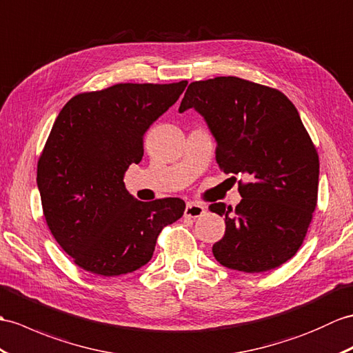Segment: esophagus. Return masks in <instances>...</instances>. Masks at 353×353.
Returning <instances> with one entry per match:
<instances>
[{
  "label": "esophagus",
  "mask_w": 353,
  "mask_h": 353,
  "mask_svg": "<svg viewBox=\"0 0 353 353\" xmlns=\"http://www.w3.org/2000/svg\"><path fill=\"white\" fill-rule=\"evenodd\" d=\"M204 214H206V209H204V206H201V204L199 203H188L186 208H185V216L186 218H192V219H196L203 216Z\"/></svg>",
  "instance_id": "34e87169"
}]
</instances>
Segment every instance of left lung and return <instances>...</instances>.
<instances>
[{
    "instance_id": "8db88e82",
    "label": "left lung",
    "mask_w": 353,
    "mask_h": 353,
    "mask_svg": "<svg viewBox=\"0 0 353 353\" xmlns=\"http://www.w3.org/2000/svg\"><path fill=\"white\" fill-rule=\"evenodd\" d=\"M194 108L216 141L225 174H245L233 215L224 203L225 234L212 248L221 265L259 274L290 260L305 239L317 203L319 157L298 110L281 92L236 77L195 81L179 112Z\"/></svg>"
}]
</instances>
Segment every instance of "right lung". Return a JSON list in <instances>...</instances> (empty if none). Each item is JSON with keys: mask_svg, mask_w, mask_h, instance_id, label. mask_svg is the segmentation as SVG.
<instances>
[{"mask_svg": "<svg viewBox=\"0 0 353 353\" xmlns=\"http://www.w3.org/2000/svg\"><path fill=\"white\" fill-rule=\"evenodd\" d=\"M188 81L116 84L73 96L54 121L37 162L46 224L73 261L88 272H134L153 256L161 230L185 212L180 199L139 201L126 191L143 137Z\"/></svg>", "mask_w": 353, "mask_h": 353, "instance_id": "add662e5", "label": "right lung"}]
</instances>
